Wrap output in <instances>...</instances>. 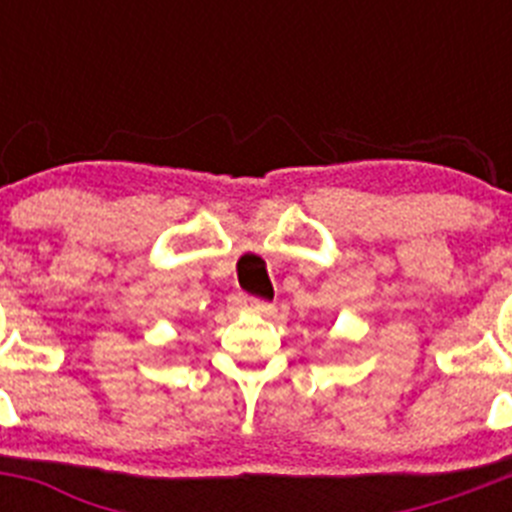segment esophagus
I'll return each mask as SVG.
<instances>
[{
	"label": "esophagus",
	"mask_w": 512,
	"mask_h": 512,
	"mask_svg": "<svg viewBox=\"0 0 512 512\" xmlns=\"http://www.w3.org/2000/svg\"><path fill=\"white\" fill-rule=\"evenodd\" d=\"M243 305H246V310H251V312H261V315H269L271 310H274V307L269 305V302H264V300H253V297H243Z\"/></svg>",
	"instance_id": "obj_1"
}]
</instances>
